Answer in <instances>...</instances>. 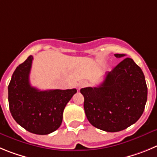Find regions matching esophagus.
I'll use <instances>...</instances> for the list:
<instances>
[{"instance_id":"obj_1","label":"esophagus","mask_w":157,"mask_h":157,"mask_svg":"<svg viewBox=\"0 0 157 157\" xmlns=\"http://www.w3.org/2000/svg\"><path fill=\"white\" fill-rule=\"evenodd\" d=\"M87 81H80L79 83V89L82 88V87H84L87 85Z\"/></svg>"}]
</instances>
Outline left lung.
I'll list each match as a JSON object with an SVG mask.
<instances>
[{
  "mask_svg": "<svg viewBox=\"0 0 157 157\" xmlns=\"http://www.w3.org/2000/svg\"><path fill=\"white\" fill-rule=\"evenodd\" d=\"M122 59L124 54H115ZM86 117L102 131L126 129L141 117L147 101V86L142 69L131 58H124L105 75L100 85L80 89Z\"/></svg>",
  "mask_w": 157,
  "mask_h": 157,
  "instance_id": "obj_1",
  "label": "left lung"
}]
</instances>
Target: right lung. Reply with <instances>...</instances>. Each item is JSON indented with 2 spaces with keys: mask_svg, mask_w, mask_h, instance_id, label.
I'll return each mask as SVG.
<instances>
[{
  "mask_svg": "<svg viewBox=\"0 0 157 157\" xmlns=\"http://www.w3.org/2000/svg\"><path fill=\"white\" fill-rule=\"evenodd\" d=\"M29 56L17 66L8 85L9 109L15 121L36 135H48L63 121V110L77 89L40 91L29 83L32 61Z\"/></svg>",
  "mask_w": 157,
  "mask_h": 157,
  "instance_id": "right-lung-1",
  "label": "right lung"
}]
</instances>
